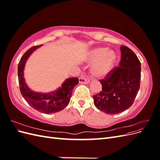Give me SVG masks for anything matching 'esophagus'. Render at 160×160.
Segmentation results:
<instances>
[{
	"label": "esophagus",
	"instance_id": "34e87169",
	"mask_svg": "<svg viewBox=\"0 0 160 160\" xmlns=\"http://www.w3.org/2000/svg\"><path fill=\"white\" fill-rule=\"evenodd\" d=\"M79 81L81 84H88V83H89V79L85 76H81L79 78Z\"/></svg>",
	"mask_w": 160,
	"mask_h": 160
}]
</instances>
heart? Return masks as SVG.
Here are the masks:
<instances>
[{
  "mask_svg": "<svg viewBox=\"0 0 160 160\" xmlns=\"http://www.w3.org/2000/svg\"><path fill=\"white\" fill-rule=\"evenodd\" d=\"M88 61H96L91 68L93 75L103 77L108 75L112 69L115 61V55L113 51H108L106 48H96L89 52Z\"/></svg>",
  "mask_w": 160,
  "mask_h": 160,
  "instance_id": "obj_1",
  "label": "heart"
}]
</instances>
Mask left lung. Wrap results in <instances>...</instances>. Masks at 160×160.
Returning a JSON list of instances; mask_svg holds the SVG:
<instances>
[{
	"instance_id": "8db88e82",
	"label": "left lung",
	"mask_w": 160,
	"mask_h": 160,
	"mask_svg": "<svg viewBox=\"0 0 160 160\" xmlns=\"http://www.w3.org/2000/svg\"><path fill=\"white\" fill-rule=\"evenodd\" d=\"M119 67L111 70L99 81L102 91L93 95L96 108L104 113L117 114L129 108L133 103L140 88L141 63L129 47H120Z\"/></svg>"
}]
</instances>
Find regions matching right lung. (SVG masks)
I'll return each instance as SVG.
<instances>
[{
	"label": "right lung",
	"instance_id": "1",
	"mask_svg": "<svg viewBox=\"0 0 160 160\" xmlns=\"http://www.w3.org/2000/svg\"><path fill=\"white\" fill-rule=\"evenodd\" d=\"M41 46H34L30 48L21 57L18 65V83L21 95L33 109L43 113H54L65 109L69 104L72 91L78 84L79 79L77 77L67 79L62 84L61 88L49 93H38L28 88L24 78V67L32 52Z\"/></svg>",
	"mask_w": 160,
	"mask_h": 160
}]
</instances>
